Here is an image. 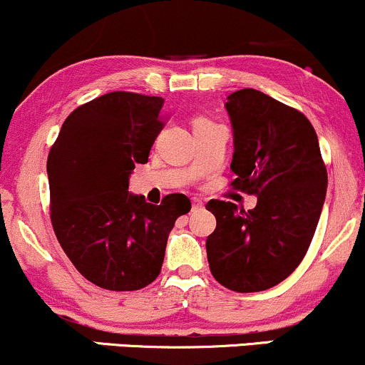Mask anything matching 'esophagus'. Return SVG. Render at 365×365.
Masks as SVG:
<instances>
[{"label": "esophagus", "mask_w": 365, "mask_h": 365, "mask_svg": "<svg viewBox=\"0 0 365 365\" xmlns=\"http://www.w3.org/2000/svg\"><path fill=\"white\" fill-rule=\"evenodd\" d=\"M202 200L200 199H197V197H194V199H192V211H199V209H202Z\"/></svg>", "instance_id": "esophagus-1"}]
</instances>
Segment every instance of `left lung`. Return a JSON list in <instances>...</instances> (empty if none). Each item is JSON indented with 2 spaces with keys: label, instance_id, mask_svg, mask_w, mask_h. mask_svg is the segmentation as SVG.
<instances>
[{
  "label": "left lung",
  "instance_id": "1",
  "mask_svg": "<svg viewBox=\"0 0 365 365\" xmlns=\"http://www.w3.org/2000/svg\"><path fill=\"white\" fill-rule=\"evenodd\" d=\"M232 120V187L257 195L250 211L209 200L216 230L207 237L209 269L233 292H262L282 283L311 245L328 171L316 130L300 111L261 91L242 89L225 104Z\"/></svg>",
  "mask_w": 365,
  "mask_h": 365
}]
</instances>
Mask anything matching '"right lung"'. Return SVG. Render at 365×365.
I'll return each instance as SVG.
<instances>
[{"instance_id": "right-lung-1", "label": "right lung", "mask_w": 365, "mask_h": 365, "mask_svg": "<svg viewBox=\"0 0 365 365\" xmlns=\"http://www.w3.org/2000/svg\"><path fill=\"white\" fill-rule=\"evenodd\" d=\"M163 103L123 91L99 96L70 113L49 150L54 235L78 273L106 290L153 283L175 221L190 211L183 194L166 195L159 206L128 194L130 173L148 163L165 127Z\"/></svg>"}]
</instances>
